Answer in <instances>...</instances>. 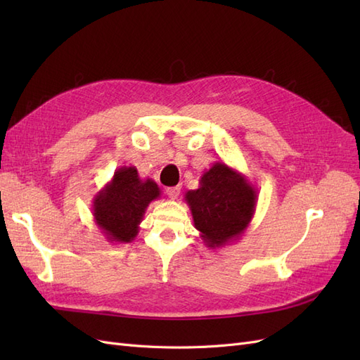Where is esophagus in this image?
I'll list each match as a JSON object with an SVG mask.
<instances>
[{"instance_id": "34e87169", "label": "esophagus", "mask_w": 360, "mask_h": 360, "mask_svg": "<svg viewBox=\"0 0 360 360\" xmlns=\"http://www.w3.org/2000/svg\"><path fill=\"white\" fill-rule=\"evenodd\" d=\"M167 195L171 200H177V197L180 195V188L179 186H174V188H168L167 189Z\"/></svg>"}]
</instances>
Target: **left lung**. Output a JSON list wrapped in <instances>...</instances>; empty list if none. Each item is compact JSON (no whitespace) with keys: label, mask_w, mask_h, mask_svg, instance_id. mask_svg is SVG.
<instances>
[{"label":"left lung","mask_w":360,"mask_h":360,"mask_svg":"<svg viewBox=\"0 0 360 360\" xmlns=\"http://www.w3.org/2000/svg\"><path fill=\"white\" fill-rule=\"evenodd\" d=\"M193 225L207 248H222L238 240L252 221L257 189L245 174L214 162L200 179V188L184 195Z\"/></svg>","instance_id":"8db88e82"}]
</instances>
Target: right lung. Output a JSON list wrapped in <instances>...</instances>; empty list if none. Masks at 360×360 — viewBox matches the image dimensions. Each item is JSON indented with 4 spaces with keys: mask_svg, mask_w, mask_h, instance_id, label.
Wrapping results in <instances>:
<instances>
[{
    "mask_svg": "<svg viewBox=\"0 0 360 360\" xmlns=\"http://www.w3.org/2000/svg\"><path fill=\"white\" fill-rule=\"evenodd\" d=\"M160 198L155 180L141 179L135 167H120L112 179L94 195L93 217L111 243L135 240L147 207Z\"/></svg>",
    "mask_w": 360,
    "mask_h": 360,
    "instance_id": "obj_1",
    "label": "right lung"
}]
</instances>
